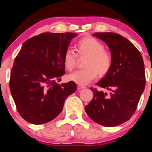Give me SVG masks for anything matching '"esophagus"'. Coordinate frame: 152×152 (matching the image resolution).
<instances>
[{
	"label": "esophagus",
	"instance_id": "esophagus-1",
	"mask_svg": "<svg viewBox=\"0 0 152 152\" xmlns=\"http://www.w3.org/2000/svg\"><path fill=\"white\" fill-rule=\"evenodd\" d=\"M77 88H78V90H82V89L85 88V86L78 85V86H77Z\"/></svg>",
	"mask_w": 152,
	"mask_h": 152
}]
</instances>
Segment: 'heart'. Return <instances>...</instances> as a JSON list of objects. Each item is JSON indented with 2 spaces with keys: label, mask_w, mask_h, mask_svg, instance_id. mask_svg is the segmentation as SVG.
I'll return each instance as SVG.
<instances>
[{
  "label": "heart",
  "mask_w": 152,
  "mask_h": 152,
  "mask_svg": "<svg viewBox=\"0 0 152 152\" xmlns=\"http://www.w3.org/2000/svg\"><path fill=\"white\" fill-rule=\"evenodd\" d=\"M78 55L87 56L84 67L85 69L76 70L67 75V79L79 85H86L97 76H104L108 73L113 65V56L104 49L101 41L93 37H85L76 43ZM77 55L70 49L64 53L63 64L65 69L71 70L76 65Z\"/></svg>",
  "instance_id": "b5f03b06"
}]
</instances>
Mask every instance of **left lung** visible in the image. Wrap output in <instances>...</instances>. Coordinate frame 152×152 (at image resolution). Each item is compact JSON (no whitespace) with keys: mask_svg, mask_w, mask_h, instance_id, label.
<instances>
[{"mask_svg":"<svg viewBox=\"0 0 152 152\" xmlns=\"http://www.w3.org/2000/svg\"><path fill=\"white\" fill-rule=\"evenodd\" d=\"M107 45L113 65L97 85L110 93L90 88L93 98L85 110L100 125L113 127L131 118L145 85V69L140 52L126 38L112 32L93 34Z\"/></svg>","mask_w":152,"mask_h":152,"instance_id":"obj_1","label":"left lung"}]
</instances>
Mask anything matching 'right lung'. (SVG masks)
Listing matches in <instances>:
<instances>
[{
  "label": "right lung",
  "instance_id": "obj_1",
  "mask_svg": "<svg viewBox=\"0 0 152 152\" xmlns=\"http://www.w3.org/2000/svg\"><path fill=\"white\" fill-rule=\"evenodd\" d=\"M76 36L47 32L22 45L11 71L10 87L18 113L28 123L42 124L54 119L67 96L76 91L74 82H56L65 73L64 53Z\"/></svg>",
  "mask_w": 152,
  "mask_h": 152
}]
</instances>
